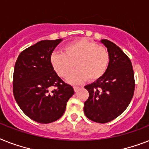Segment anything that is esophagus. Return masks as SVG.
<instances>
[{
	"label": "esophagus",
	"mask_w": 149,
	"mask_h": 149,
	"mask_svg": "<svg viewBox=\"0 0 149 149\" xmlns=\"http://www.w3.org/2000/svg\"><path fill=\"white\" fill-rule=\"evenodd\" d=\"M73 89H74L75 92H77L79 90V86H73Z\"/></svg>",
	"instance_id": "1"
}]
</instances>
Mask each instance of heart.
I'll return each mask as SVG.
<instances>
[{"instance_id":"heart-1","label":"heart","mask_w":149,"mask_h":149,"mask_svg":"<svg viewBox=\"0 0 149 149\" xmlns=\"http://www.w3.org/2000/svg\"><path fill=\"white\" fill-rule=\"evenodd\" d=\"M110 55L108 49L96 43L80 39L68 43L63 47V53L54 52L50 63L60 77H66L75 68L77 69L67 78L71 83H83L87 78L99 79L108 70Z\"/></svg>"}]
</instances>
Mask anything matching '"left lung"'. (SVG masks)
<instances>
[{"mask_svg": "<svg viewBox=\"0 0 149 149\" xmlns=\"http://www.w3.org/2000/svg\"><path fill=\"white\" fill-rule=\"evenodd\" d=\"M100 42L110 55L108 70L101 78L86 85L89 96L84 102V113L90 120L106 123L121 115L131 102L135 79L131 60L117 45L108 40Z\"/></svg>", "mask_w": 149, "mask_h": 149, "instance_id": "8db88e82", "label": "left lung"}]
</instances>
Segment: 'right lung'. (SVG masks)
Instances as JSON below:
<instances>
[{
	"mask_svg": "<svg viewBox=\"0 0 149 149\" xmlns=\"http://www.w3.org/2000/svg\"><path fill=\"white\" fill-rule=\"evenodd\" d=\"M62 39L41 40L18 56L14 71L13 92L24 114L35 122L47 124L63 115L66 102L74 94L50 63V56ZM51 86L57 89L49 91Z\"/></svg>",
	"mask_w": 149,
	"mask_h": 149,
	"instance_id": "right-lung-1",
	"label": "right lung"
}]
</instances>
